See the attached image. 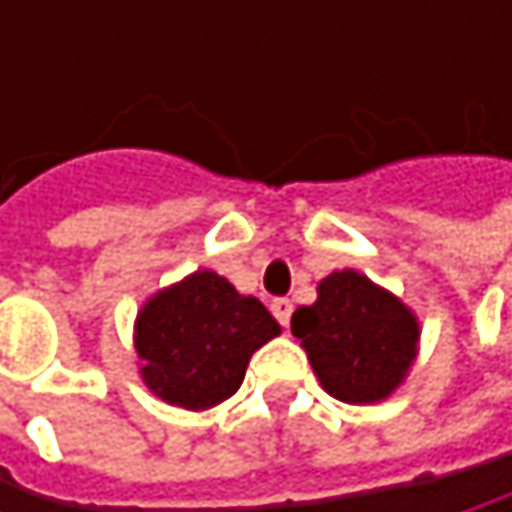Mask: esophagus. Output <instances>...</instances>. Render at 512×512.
Instances as JSON below:
<instances>
[{"label":"esophagus","instance_id":"1","mask_svg":"<svg viewBox=\"0 0 512 512\" xmlns=\"http://www.w3.org/2000/svg\"><path fill=\"white\" fill-rule=\"evenodd\" d=\"M272 314L281 326H290V314H293V302L290 299H272Z\"/></svg>","mask_w":512,"mask_h":512}]
</instances>
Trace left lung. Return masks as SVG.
Listing matches in <instances>:
<instances>
[{"mask_svg": "<svg viewBox=\"0 0 512 512\" xmlns=\"http://www.w3.org/2000/svg\"><path fill=\"white\" fill-rule=\"evenodd\" d=\"M320 385L344 403L385 400L418 356V320L388 290L356 269L332 272L317 287V302L293 311Z\"/></svg>", "mask_w": 512, "mask_h": 512, "instance_id": "1", "label": "left lung"}]
</instances>
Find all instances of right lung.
<instances>
[{"label":"right lung","instance_id":"add662e5","mask_svg":"<svg viewBox=\"0 0 512 512\" xmlns=\"http://www.w3.org/2000/svg\"><path fill=\"white\" fill-rule=\"evenodd\" d=\"M278 332L281 326L260 299L198 269L159 290L139 311V373L159 400L201 412L243 385L252 353Z\"/></svg>","mask_w":512,"mask_h":512}]
</instances>
